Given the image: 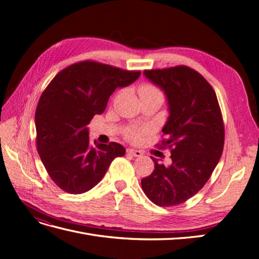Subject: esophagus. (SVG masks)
Segmentation results:
<instances>
[{
	"label": "esophagus",
	"instance_id": "obj_1",
	"mask_svg": "<svg viewBox=\"0 0 259 259\" xmlns=\"http://www.w3.org/2000/svg\"><path fill=\"white\" fill-rule=\"evenodd\" d=\"M126 152L133 156H142L143 152L139 151V150H135V149H127Z\"/></svg>",
	"mask_w": 259,
	"mask_h": 259
}]
</instances>
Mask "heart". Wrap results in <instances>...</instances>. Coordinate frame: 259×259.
Wrapping results in <instances>:
<instances>
[{"mask_svg":"<svg viewBox=\"0 0 259 259\" xmlns=\"http://www.w3.org/2000/svg\"><path fill=\"white\" fill-rule=\"evenodd\" d=\"M140 98L147 97V96H160L163 97L162 92L156 88L155 85L150 83H145L140 85L138 90ZM152 132V127L150 125H144V126H132L130 127L126 133H125V136L130 140V142L137 144L140 140L143 139L145 135H149Z\"/></svg>","mask_w":259,"mask_h":259,"instance_id":"heart-1","label":"heart"}]
</instances>
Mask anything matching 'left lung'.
Wrapping results in <instances>:
<instances>
[{"mask_svg": "<svg viewBox=\"0 0 259 259\" xmlns=\"http://www.w3.org/2000/svg\"><path fill=\"white\" fill-rule=\"evenodd\" d=\"M145 76L164 92L169 116L167 136L158 147L170 149L168 166L152 158L154 169L142 179L145 194L158 206H175L198 193L221 159L225 127L216 93L187 66L145 70Z\"/></svg>", "mask_w": 259, "mask_h": 259, "instance_id": "left-lung-1", "label": "left lung"}]
</instances>
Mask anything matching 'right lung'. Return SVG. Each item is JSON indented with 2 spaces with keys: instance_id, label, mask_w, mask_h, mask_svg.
<instances>
[{
  "instance_id": "1",
  "label": "right lung",
  "mask_w": 259,
  "mask_h": 259,
  "mask_svg": "<svg viewBox=\"0 0 259 259\" xmlns=\"http://www.w3.org/2000/svg\"><path fill=\"white\" fill-rule=\"evenodd\" d=\"M139 75L140 71L85 60L61 70L44 90L35 111L36 149L60 189L71 194L91 190L111 162L125 154L117 143L91 145L88 125L105 111L115 89L128 86Z\"/></svg>"
}]
</instances>
